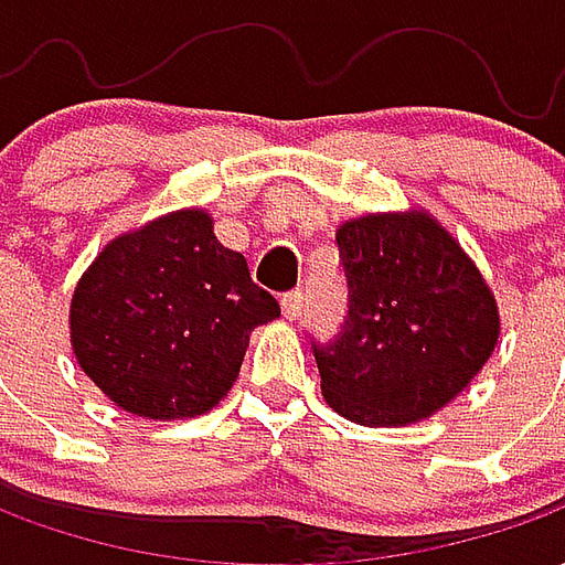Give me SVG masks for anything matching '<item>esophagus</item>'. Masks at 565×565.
<instances>
[{
    "label": "esophagus",
    "instance_id": "esophagus-1",
    "mask_svg": "<svg viewBox=\"0 0 565 565\" xmlns=\"http://www.w3.org/2000/svg\"><path fill=\"white\" fill-rule=\"evenodd\" d=\"M281 311L287 320H296L302 315V290H287L281 296Z\"/></svg>",
    "mask_w": 565,
    "mask_h": 565
}]
</instances>
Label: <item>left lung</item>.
<instances>
[{"label":"left lung","mask_w":565,"mask_h":565,"mask_svg":"<svg viewBox=\"0 0 565 565\" xmlns=\"http://www.w3.org/2000/svg\"><path fill=\"white\" fill-rule=\"evenodd\" d=\"M342 330L311 339L323 399L356 424L429 417L481 372L499 335L472 259L426 214H369L335 233Z\"/></svg>","instance_id":"1"}]
</instances>
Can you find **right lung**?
<instances>
[{
  "instance_id": "obj_1",
  "label": "right lung",
  "mask_w": 565,
  "mask_h": 565,
  "mask_svg": "<svg viewBox=\"0 0 565 565\" xmlns=\"http://www.w3.org/2000/svg\"><path fill=\"white\" fill-rule=\"evenodd\" d=\"M281 315L205 211L117 238L72 299V348L111 403L150 420L205 415L230 393L247 335Z\"/></svg>"
}]
</instances>
